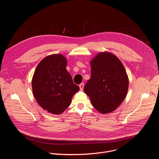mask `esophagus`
<instances>
[{
  "label": "esophagus",
  "instance_id": "34e87169",
  "mask_svg": "<svg viewBox=\"0 0 159 159\" xmlns=\"http://www.w3.org/2000/svg\"><path fill=\"white\" fill-rule=\"evenodd\" d=\"M84 87V83H81V84L79 85V87H80V90H83Z\"/></svg>",
  "mask_w": 159,
  "mask_h": 159
}]
</instances>
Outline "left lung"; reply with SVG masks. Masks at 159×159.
Returning <instances> with one entry per match:
<instances>
[{"mask_svg":"<svg viewBox=\"0 0 159 159\" xmlns=\"http://www.w3.org/2000/svg\"><path fill=\"white\" fill-rule=\"evenodd\" d=\"M91 77L84 90L93 107L102 114L115 111L125 99L128 78L121 61L109 52L98 53L90 61Z\"/></svg>","mask_w":159,"mask_h":159,"instance_id":"obj_1","label":"left lung"}]
</instances>
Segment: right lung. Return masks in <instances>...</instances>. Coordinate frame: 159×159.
Returning <instances> with one entry per match:
<instances>
[{
    "label": "right lung",
    "mask_w": 159,
    "mask_h": 159,
    "mask_svg": "<svg viewBox=\"0 0 159 159\" xmlns=\"http://www.w3.org/2000/svg\"><path fill=\"white\" fill-rule=\"evenodd\" d=\"M66 63L61 54L45 57L38 65L32 79L33 93L38 104L54 115L61 114L70 106L80 89L66 70Z\"/></svg>",
    "instance_id": "1"
}]
</instances>
